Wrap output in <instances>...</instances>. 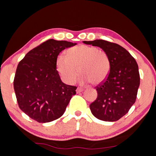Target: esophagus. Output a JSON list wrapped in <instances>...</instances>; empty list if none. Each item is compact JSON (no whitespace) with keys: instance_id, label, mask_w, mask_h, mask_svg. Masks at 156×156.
<instances>
[{"instance_id":"obj_1","label":"esophagus","mask_w":156,"mask_h":156,"mask_svg":"<svg viewBox=\"0 0 156 156\" xmlns=\"http://www.w3.org/2000/svg\"><path fill=\"white\" fill-rule=\"evenodd\" d=\"M83 90H84L83 88H80V87H78L77 89H76V92H77V93H80V92H82Z\"/></svg>"}]
</instances>
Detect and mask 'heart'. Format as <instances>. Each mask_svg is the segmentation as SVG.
<instances>
[{
  "label": "heart",
  "mask_w": 156,
  "mask_h": 156,
  "mask_svg": "<svg viewBox=\"0 0 156 156\" xmlns=\"http://www.w3.org/2000/svg\"><path fill=\"white\" fill-rule=\"evenodd\" d=\"M67 54H59L55 62L57 70L66 83H74L80 72L82 74L80 82L83 84L91 82L100 84L107 78L111 62L105 51L94 46L81 45L69 49Z\"/></svg>",
  "instance_id": "1"
}]
</instances>
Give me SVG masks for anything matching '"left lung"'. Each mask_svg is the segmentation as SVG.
Wrapping results in <instances>:
<instances>
[{"label":"left lung","instance_id":"obj_1","mask_svg":"<svg viewBox=\"0 0 156 156\" xmlns=\"http://www.w3.org/2000/svg\"><path fill=\"white\" fill-rule=\"evenodd\" d=\"M83 43L101 48L111 62L107 78L95 88L98 97L90 105L91 112L102 121H118L127 113L136 100L140 84L137 62L128 51L115 43L102 39Z\"/></svg>","mask_w":156,"mask_h":156}]
</instances>
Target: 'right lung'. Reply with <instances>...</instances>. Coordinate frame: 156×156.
Returning a JSON list of instances; mask_svg holds the SVG:
<instances>
[{
  "instance_id": "1",
  "label": "right lung",
  "mask_w": 156,
  "mask_h": 156,
  "mask_svg": "<svg viewBox=\"0 0 156 156\" xmlns=\"http://www.w3.org/2000/svg\"><path fill=\"white\" fill-rule=\"evenodd\" d=\"M76 43L49 39L29 51L16 68L13 86L21 110L39 122H51L64 113L77 87L62 82L56 58Z\"/></svg>"
}]
</instances>
